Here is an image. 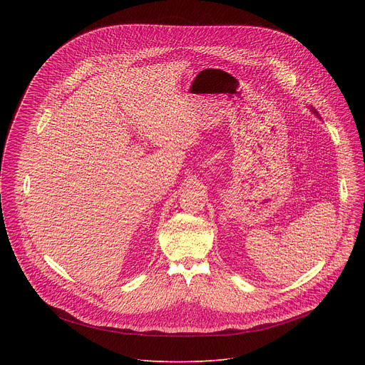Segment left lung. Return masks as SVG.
I'll list each match as a JSON object with an SVG mask.
<instances>
[{
  "instance_id": "8db88e82",
  "label": "left lung",
  "mask_w": 365,
  "mask_h": 365,
  "mask_svg": "<svg viewBox=\"0 0 365 365\" xmlns=\"http://www.w3.org/2000/svg\"><path fill=\"white\" fill-rule=\"evenodd\" d=\"M312 111H314V113H315V114H317V115H318V113H317V111H315V110H312Z\"/></svg>"
}]
</instances>
